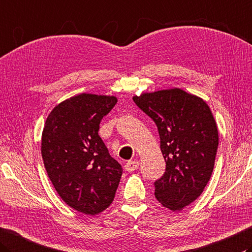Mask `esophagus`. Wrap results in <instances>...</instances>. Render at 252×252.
<instances>
[{
    "mask_svg": "<svg viewBox=\"0 0 252 252\" xmlns=\"http://www.w3.org/2000/svg\"><path fill=\"white\" fill-rule=\"evenodd\" d=\"M139 166H140L139 161H136V160H130V161H127L126 164L125 165L126 170L129 171V172H132V171L136 170L137 168H139Z\"/></svg>",
    "mask_w": 252,
    "mask_h": 252,
    "instance_id": "1",
    "label": "esophagus"
}]
</instances>
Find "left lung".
<instances>
[{"label": "left lung", "mask_w": 252, "mask_h": 252, "mask_svg": "<svg viewBox=\"0 0 252 252\" xmlns=\"http://www.w3.org/2000/svg\"><path fill=\"white\" fill-rule=\"evenodd\" d=\"M156 123L166 171L155 182V196L171 211L195 201L211 179L219 146V131L210 107L181 88L133 96Z\"/></svg>", "instance_id": "left-lung-1"}]
</instances>
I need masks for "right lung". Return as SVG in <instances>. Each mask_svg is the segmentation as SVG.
<instances>
[{
	"mask_svg": "<svg viewBox=\"0 0 252 252\" xmlns=\"http://www.w3.org/2000/svg\"><path fill=\"white\" fill-rule=\"evenodd\" d=\"M116 96L83 93L53 108L44 123L41 155L58 194L80 213L96 215L113 199L122 168L98 135Z\"/></svg>",
	"mask_w": 252,
	"mask_h": 252,
	"instance_id": "add662e5",
	"label": "right lung"
}]
</instances>
